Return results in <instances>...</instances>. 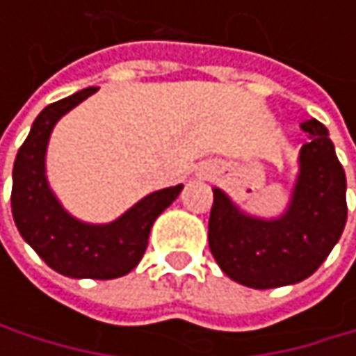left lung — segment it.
<instances>
[{
    "mask_svg": "<svg viewBox=\"0 0 356 356\" xmlns=\"http://www.w3.org/2000/svg\"><path fill=\"white\" fill-rule=\"evenodd\" d=\"M309 142L299 150V175L276 218L243 212L214 187L208 243L220 270L249 289H276L309 278L346 225V175L318 119L301 123Z\"/></svg>",
    "mask_w": 356,
    "mask_h": 356,
    "instance_id": "obj_1",
    "label": "left lung"
}]
</instances>
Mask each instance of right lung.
<instances>
[{
    "label": "right lung",
    "mask_w": 356,
    "mask_h": 356,
    "mask_svg": "<svg viewBox=\"0 0 356 356\" xmlns=\"http://www.w3.org/2000/svg\"><path fill=\"white\" fill-rule=\"evenodd\" d=\"M97 90L84 88L38 113L14 161L12 214L22 239L49 268L70 278L111 280L140 264L154 220L177 200L183 185L148 193L107 225L82 222L61 206L47 181L49 138L65 113Z\"/></svg>",
    "instance_id": "add662e5"
}]
</instances>
